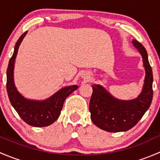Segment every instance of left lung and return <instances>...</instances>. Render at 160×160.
Returning a JSON list of instances; mask_svg holds the SVG:
<instances>
[{
	"mask_svg": "<svg viewBox=\"0 0 160 160\" xmlns=\"http://www.w3.org/2000/svg\"><path fill=\"white\" fill-rule=\"evenodd\" d=\"M132 43L141 53L146 70L145 83L141 94L132 101H120L100 85H92L93 93L89 106L90 118L98 128L109 132L131 129L149 109L152 100L153 76L147 51L137 40L134 39Z\"/></svg>",
	"mask_w": 160,
	"mask_h": 160,
	"instance_id": "left-lung-1",
	"label": "left lung"
}]
</instances>
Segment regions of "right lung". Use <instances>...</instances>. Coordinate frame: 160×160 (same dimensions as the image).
Here are the masks:
<instances>
[{"mask_svg": "<svg viewBox=\"0 0 160 160\" xmlns=\"http://www.w3.org/2000/svg\"><path fill=\"white\" fill-rule=\"evenodd\" d=\"M24 32L14 46V53L9 60L7 70V91L11 105L14 107L18 115L28 125L34 127H46L57 120L62 111L64 101L78 87H67L55 93L45 101H37L28 100L20 94L14 83L13 72L14 63L18 53L19 46L26 35Z\"/></svg>", "mask_w": 160, "mask_h": 160, "instance_id": "right-lung-1", "label": "right lung"}]
</instances>
